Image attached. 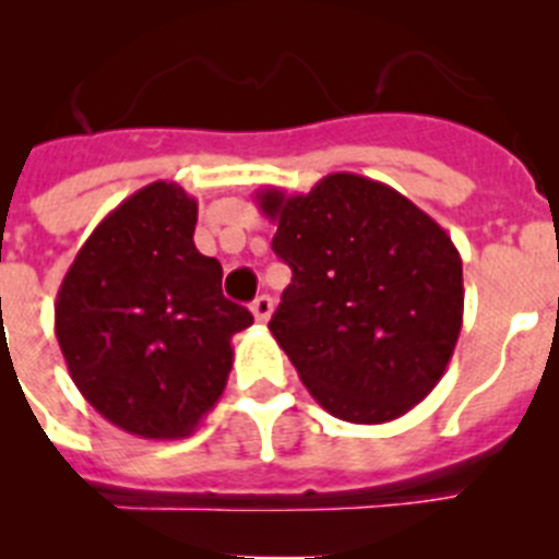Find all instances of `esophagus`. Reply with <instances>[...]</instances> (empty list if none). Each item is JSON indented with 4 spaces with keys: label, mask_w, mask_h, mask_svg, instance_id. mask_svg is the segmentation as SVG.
<instances>
[{
    "label": "esophagus",
    "mask_w": 559,
    "mask_h": 559,
    "mask_svg": "<svg viewBox=\"0 0 559 559\" xmlns=\"http://www.w3.org/2000/svg\"><path fill=\"white\" fill-rule=\"evenodd\" d=\"M271 310H274V302H271V296H257L254 302H251V313H254L257 322H269Z\"/></svg>",
    "instance_id": "esophagus-1"
}]
</instances>
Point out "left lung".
<instances>
[{
  "instance_id": "left-lung-1",
  "label": "left lung",
  "mask_w": 559,
  "mask_h": 559,
  "mask_svg": "<svg viewBox=\"0 0 559 559\" xmlns=\"http://www.w3.org/2000/svg\"><path fill=\"white\" fill-rule=\"evenodd\" d=\"M294 276L269 330L333 417L378 426L426 400L462 330V257L389 185L330 173L305 195L257 192Z\"/></svg>"
}]
</instances>
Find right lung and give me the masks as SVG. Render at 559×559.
I'll return each instance as SVG.
<instances>
[{
    "instance_id": "1",
    "label": "right lung",
    "mask_w": 559,
    "mask_h": 559,
    "mask_svg": "<svg viewBox=\"0 0 559 559\" xmlns=\"http://www.w3.org/2000/svg\"><path fill=\"white\" fill-rule=\"evenodd\" d=\"M199 204L153 181L97 224L56 299V335L83 397L142 439H181L226 389L231 335L254 316L221 290L192 231Z\"/></svg>"
}]
</instances>
